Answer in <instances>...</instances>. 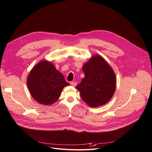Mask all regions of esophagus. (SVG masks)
Here are the masks:
<instances>
[{"mask_svg":"<svg viewBox=\"0 0 152 152\" xmlns=\"http://www.w3.org/2000/svg\"><path fill=\"white\" fill-rule=\"evenodd\" d=\"M70 85L71 86H76V85H77V83L76 82H71L70 83Z\"/></svg>","mask_w":152,"mask_h":152,"instance_id":"esophagus-1","label":"esophagus"}]
</instances>
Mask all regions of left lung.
<instances>
[{"instance_id": "1", "label": "left lung", "mask_w": 152, "mask_h": 152, "mask_svg": "<svg viewBox=\"0 0 152 152\" xmlns=\"http://www.w3.org/2000/svg\"><path fill=\"white\" fill-rule=\"evenodd\" d=\"M85 77L76 86L83 100L91 107L106 104L113 96L116 86L115 74L104 58L95 54L82 67Z\"/></svg>"}]
</instances>
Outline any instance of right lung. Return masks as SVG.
I'll list each match as a JSON object with an SVG mask.
<instances>
[{
  "instance_id": "1",
  "label": "right lung",
  "mask_w": 152,
  "mask_h": 152,
  "mask_svg": "<svg viewBox=\"0 0 152 152\" xmlns=\"http://www.w3.org/2000/svg\"><path fill=\"white\" fill-rule=\"evenodd\" d=\"M26 83L33 99L45 105L57 102L64 88L69 86L53 64L46 60L40 61L32 68Z\"/></svg>"
}]
</instances>
